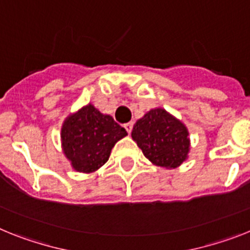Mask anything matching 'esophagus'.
I'll return each mask as SVG.
<instances>
[{
    "instance_id": "esophagus-1",
    "label": "esophagus",
    "mask_w": 250,
    "mask_h": 250,
    "mask_svg": "<svg viewBox=\"0 0 250 250\" xmlns=\"http://www.w3.org/2000/svg\"><path fill=\"white\" fill-rule=\"evenodd\" d=\"M125 131H127L128 133H131V132H132V128H133V122H128V123H125Z\"/></svg>"
}]
</instances>
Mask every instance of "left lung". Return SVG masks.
<instances>
[{"instance_id": "obj_1", "label": "left lung", "mask_w": 250, "mask_h": 250, "mask_svg": "<svg viewBox=\"0 0 250 250\" xmlns=\"http://www.w3.org/2000/svg\"><path fill=\"white\" fill-rule=\"evenodd\" d=\"M132 138L156 166L175 168L190 151L188 128L162 108L151 109L133 125Z\"/></svg>"}]
</instances>
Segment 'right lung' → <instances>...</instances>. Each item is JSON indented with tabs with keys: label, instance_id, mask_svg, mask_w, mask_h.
Segmentation results:
<instances>
[{
	"label": "right lung",
	"instance_id": "1",
	"mask_svg": "<svg viewBox=\"0 0 250 250\" xmlns=\"http://www.w3.org/2000/svg\"><path fill=\"white\" fill-rule=\"evenodd\" d=\"M127 132L108 114L88 104L66 118L62 128V149L74 170L93 172L109 158L117 141Z\"/></svg>",
	"mask_w": 250,
	"mask_h": 250
}]
</instances>
